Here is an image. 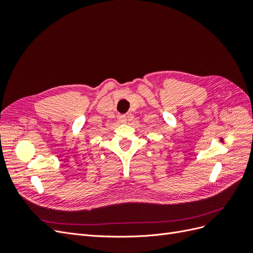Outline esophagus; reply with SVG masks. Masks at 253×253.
Returning a JSON list of instances; mask_svg holds the SVG:
<instances>
[{"instance_id": "34e87169", "label": "esophagus", "mask_w": 253, "mask_h": 253, "mask_svg": "<svg viewBox=\"0 0 253 253\" xmlns=\"http://www.w3.org/2000/svg\"><path fill=\"white\" fill-rule=\"evenodd\" d=\"M118 121L120 122V124H126V115H119V116H118Z\"/></svg>"}]
</instances>
